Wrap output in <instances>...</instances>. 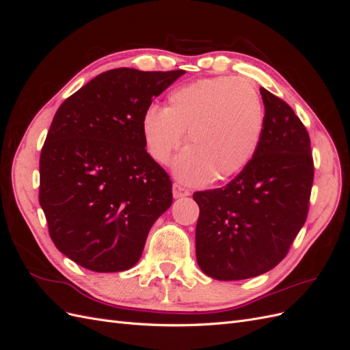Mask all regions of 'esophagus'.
<instances>
[{
    "instance_id": "34e87169",
    "label": "esophagus",
    "mask_w": 350,
    "mask_h": 350,
    "mask_svg": "<svg viewBox=\"0 0 350 350\" xmlns=\"http://www.w3.org/2000/svg\"><path fill=\"white\" fill-rule=\"evenodd\" d=\"M172 196H174V198H183V197H188L189 191H188L185 187H183L181 184L175 183L174 187H172Z\"/></svg>"
}]
</instances>
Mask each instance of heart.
Masks as SVG:
<instances>
[{"mask_svg": "<svg viewBox=\"0 0 350 350\" xmlns=\"http://www.w3.org/2000/svg\"><path fill=\"white\" fill-rule=\"evenodd\" d=\"M264 108L247 79H203L169 93L165 109L152 107L142 118L146 149L167 165L187 133V149L174 165L187 184L224 181L238 174L256 153Z\"/></svg>", "mask_w": 350, "mask_h": 350, "instance_id": "1", "label": "heart"}]
</instances>
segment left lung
<instances>
[{"label": "left lung", "instance_id": "1", "mask_svg": "<svg viewBox=\"0 0 350 350\" xmlns=\"http://www.w3.org/2000/svg\"><path fill=\"white\" fill-rule=\"evenodd\" d=\"M261 139L251 161L224 187L194 193L198 267L217 280L274 269L308 215L314 163L308 131L288 103L260 89Z\"/></svg>", "mask_w": 350, "mask_h": 350}]
</instances>
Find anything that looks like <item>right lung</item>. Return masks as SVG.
Returning a JSON list of instances; mask_svg holds the SVG:
<instances>
[{
	"instance_id": "add662e5",
	"label": "right lung",
	"mask_w": 350,
	"mask_h": 350,
	"mask_svg": "<svg viewBox=\"0 0 350 350\" xmlns=\"http://www.w3.org/2000/svg\"><path fill=\"white\" fill-rule=\"evenodd\" d=\"M183 74L109 70L58 108L40 152L39 203L51 239L79 266L131 269L171 207L172 183L146 150L142 118Z\"/></svg>"
}]
</instances>
